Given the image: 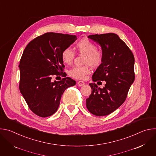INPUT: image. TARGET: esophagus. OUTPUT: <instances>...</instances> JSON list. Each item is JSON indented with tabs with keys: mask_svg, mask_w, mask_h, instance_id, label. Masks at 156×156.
Wrapping results in <instances>:
<instances>
[{
	"mask_svg": "<svg viewBox=\"0 0 156 156\" xmlns=\"http://www.w3.org/2000/svg\"><path fill=\"white\" fill-rule=\"evenodd\" d=\"M77 84H78V85L79 86H84V85L85 84L84 82V81H79Z\"/></svg>",
	"mask_w": 156,
	"mask_h": 156,
	"instance_id": "esophagus-1",
	"label": "esophagus"
}]
</instances>
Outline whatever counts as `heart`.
Returning <instances> with one entry per match:
<instances>
[{"label": "heart", "instance_id": "obj_1", "mask_svg": "<svg viewBox=\"0 0 156 156\" xmlns=\"http://www.w3.org/2000/svg\"><path fill=\"white\" fill-rule=\"evenodd\" d=\"M75 49L79 54L84 55V64L87 65L75 66L70 70L69 75L75 79H83L90 73L89 66L96 68L101 64L103 59L102 52L96 48L95 44L86 37L81 39L76 43ZM75 56L74 51L70 48L64 49L61 54L62 61L66 64H71Z\"/></svg>", "mask_w": 156, "mask_h": 156}]
</instances>
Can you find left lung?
I'll use <instances>...</instances> for the list:
<instances>
[{
    "label": "left lung",
    "mask_w": 156,
    "mask_h": 156,
    "mask_svg": "<svg viewBox=\"0 0 156 156\" xmlns=\"http://www.w3.org/2000/svg\"><path fill=\"white\" fill-rule=\"evenodd\" d=\"M101 47L103 59L93 75L94 82L105 81L103 88L90 83L92 93L86 99V107L96 116L107 115L125 101L135 81V58L126 44L112 33L88 36Z\"/></svg>",
    "instance_id": "obj_1"
}]
</instances>
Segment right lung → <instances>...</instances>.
Here are the masks:
<instances>
[{
  "mask_svg": "<svg viewBox=\"0 0 156 156\" xmlns=\"http://www.w3.org/2000/svg\"><path fill=\"white\" fill-rule=\"evenodd\" d=\"M76 39L75 35L47 33L32 40L25 49L19 65V88L36 115L41 117L53 115L65 90L76 84L69 77L59 81H53L52 78L60 75L65 66L61 57L63 50Z\"/></svg>",
  "mask_w": 156,
  "mask_h": 156,
  "instance_id": "add662e5",
  "label": "right lung"
}]
</instances>
